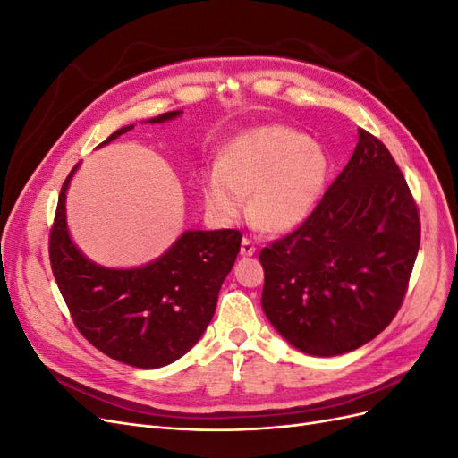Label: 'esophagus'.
I'll return each instance as SVG.
<instances>
[{
	"label": "esophagus",
	"mask_w": 458,
	"mask_h": 458,
	"mask_svg": "<svg viewBox=\"0 0 458 458\" xmlns=\"http://www.w3.org/2000/svg\"><path fill=\"white\" fill-rule=\"evenodd\" d=\"M254 252H256L254 242L250 239H242V242H241V254L246 258V256H254Z\"/></svg>",
	"instance_id": "esophagus-1"
}]
</instances>
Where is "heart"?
Wrapping results in <instances>:
<instances>
[{
	"label": "heart",
	"instance_id": "b5f03b06",
	"mask_svg": "<svg viewBox=\"0 0 458 458\" xmlns=\"http://www.w3.org/2000/svg\"><path fill=\"white\" fill-rule=\"evenodd\" d=\"M330 182L327 150L288 126H261L234 137L202 174L206 214L231 227L246 214V197L256 225L290 233L311 217Z\"/></svg>",
	"mask_w": 458,
	"mask_h": 458
}]
</instances>
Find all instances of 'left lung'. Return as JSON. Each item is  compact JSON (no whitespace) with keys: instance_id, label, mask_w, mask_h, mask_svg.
<instances>
[{"instance_id":"left-lung-1","label":"left lung","mask_w":458,"mask_h":458,"mask_svg":"<svg viewBox=\"0 0 458 458\" xmlns=\"http://www.w3.org/2000/svg\"><path fill=\"white\" fill-rule=\"evenodd\" d=\"M420 246L419 208L386 145L365 130L311 217L259 252L261 308L296 350L361 348L403 303Z\"/></svg>"}]
</instances>
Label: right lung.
Segmentation results:
<instances>
[{
    "label": "right lung",
    "mask_w": 458,
    "mask_h": 458,
    "mask_svg": "<svg viewBox=\"0 0 458 458\" xmlns=\"http://www.w3.org/2000/svg\"><path fill=\"white\" fill-rule=\"evenodd\" d=\"M172 110L147 123L174 120ZM120 128L99 145L114 141ZM63 183L49 234L55 281L84 338L114 361L137 369L165 367L185 355L212 321L219 288L233 269L242 234L237 229L185 231L160 258L131 269L97 266L81 254L66 227Z\"/></svg>",
    "instance_id": "right-lung-1"
}]
</instances>
